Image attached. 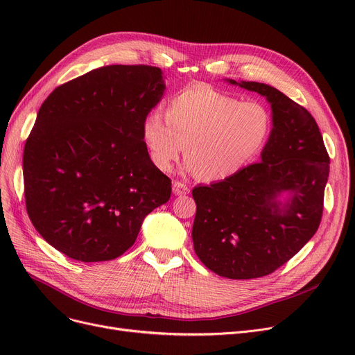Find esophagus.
I'll return each mask as SVG.
<instances>
[{"mask_svg":"<svg viewBox=\"0 0 355 355\" xmlns=\"http://www.w3.org/2000/svg\"><path fill=\"white\" fill-rule=\"evenodd\" d=\"M173 193L175 196H185V194L190 193V189H189V185H185L181 181H174L173 182Z\"/></svg>","mask_w":355,"mask_h":355,"instance_id":"1","label":"esophagus"}]
</instances>
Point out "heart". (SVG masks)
Segmentation results:
<instances>
[{"instance_id":"obj_1","label":"heart","mask_w":355,"mask_h":355,"mask_svg":"<svg viewBox=\"0 0 355 355\" xmlns=\"http://www.w3.org/2000/svg\"><path fill=\"white\" fill-rule=\"evenodd\" d=\"M272 130V112L265 103L193 86L168 102L165 115L151 112L144 119L142 139L161 171L171 170L185 149V170L201 180L223 181L262 154Z\"/></svg>"}]
</instances>
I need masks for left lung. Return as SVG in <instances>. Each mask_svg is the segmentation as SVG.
<instances>
[{
    "instance_id": "1",
    "label": "left lung",
    "mask_w": 355,
    "mask_h": 355,
    "mask_svg": "<svg viewBox=\"0 0 355 355\" xmlns=\"http://www.w3.org/2000/svg\"><path fill=\"white\" fill-rule=\"evenodd\" d=\"M226 82L266 98L272 137L260 162L193 190L191 237L196 254L210 270L253 279L281 268L318 230L329 157L305 107L265 83Z\"/></svg>"
}]
</instances>
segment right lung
<instances>
[{
	"label": "right lung",
	"instance_id": "add662e5",
	"mask_svg": "<svg viewBox=\"0 0 355 355\" xmlns=\"http://www.w3.org/2000/svg\"><path fill=\"white\" fill-rule=\"evenodd\" d=\"M164 92L161 69L112 64L43 102L24 146V196L33 226L55 250L86 263L116 259L170 200L171 180L142 139Z\"/></svg>",
	"mask_w": 355,
	"mask_h": 355
}]
</instances>
